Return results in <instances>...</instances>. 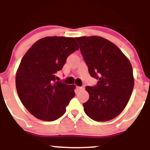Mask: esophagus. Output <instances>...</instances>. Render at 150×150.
Returning <instances> with one entry per match:
<instances>
[{"mask_svg": "<svg viewBox=\"0 0 150 150\" xmlns=\"http://www.w3.org/2000/svg\"><path fill=\"white\" fill-rule=\"evenodd\" d=\"M76 89L78 90V91H81V90L84 89V87H76Z\"/></svg>", "mask_w": 150, "mask_h": 150, "instance_id": "1", "label": "esophagus"}]
</instances>
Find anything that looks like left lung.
I'll list each match as a JSON object with an SVG mask.
<instances>
[{
  "mask_svg": "<svg viewBox=\"0 0 150 150\" xmlns=\"http://www.w3.org/2000/svg\"><path fill=\"white\" fill-rule=\"evenodd\" d=\"M91 77L98 80L87 86L89 94L83 103L86 115L96 122L118 116L130 100L134 87L131 63L116 45L99 36L76 38Z\"/></svg>",
  "mask_w": 150,
  "mask_h": 150,
  "instance_id": "left-lung-1",
  "label": "left lung"
}]
</instances>
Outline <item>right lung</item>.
Listing matches in <instances>:
<instances>
[{
  "mask_svg": "<svg viewBox=\"0 0 150 150\" xmlns=\"http://www.w3.org/2000/svg\"><path fill=\"white\" fill-rule=\"evenodd\" d=\"M79 48L74 38L47 37L35 43L22 59L16 89L24 107L36 118L52 122L66 111L76 86L56 81L55 74Z\"/></svg>",
  "mask_w": 150,
  "mask_h": 150,
  "instance_id": "obj_1",
  "label": "right lung"
}]
</instances>
